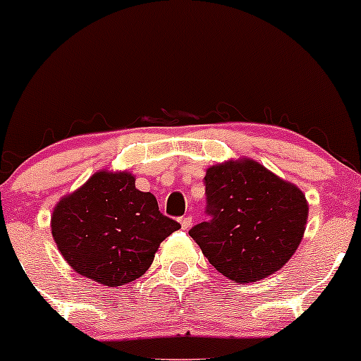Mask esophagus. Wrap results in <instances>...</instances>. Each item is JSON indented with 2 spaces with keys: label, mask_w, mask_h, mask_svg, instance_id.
<instances>
[{
  "label": "esophagus",
  "mask_w": 361,
  "mask_h": 361,
  "mask_svg": "<svg viewBox=\"0 0 361 361\" xmlns=\"http://www.w3.org/2000/svg\"><path fill=\"white\" fill-rule=\"evenodd\" d=\"M180 224L183 229H190V226H192V217H181Z\"/></svg>",
  "instance_id": "1"
}]
</instances>
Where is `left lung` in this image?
Here are the masks:
<instances>
[{"mask_svg":"<svg viewBox=\"0 0 361 361\" xmlns=\"http://www.w3.org/2000/svg\"><path fill=\"white\" fill-rule=\"evenodd\" d=\"M210 221L190 229L210 264L234 283L279 271L304 238L309 205L293 183L256 161H226L207 169Z\"/></svg>","mask_w":361,"mask_h":361,"instance_id":"obj_1","label":"left lung"}]
</instances>
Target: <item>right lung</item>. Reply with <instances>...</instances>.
<instances>
[{"instance_id": "1", "label": "right lung", "mask_w": 361, "mask_h": 361, "mask_svg": "<svg viewBox=\"0 0 361 361\" xmlns=\"http://www.w3.org/2000/svg\"><path fill=\"white\" fill-rule=\"evenodd\" d=\"M52 238L69 267L105 287L149 270L159 244L180 224L159 212L152 193L128 171H98L54 207Z\"/></svg>"}]
</instances>
